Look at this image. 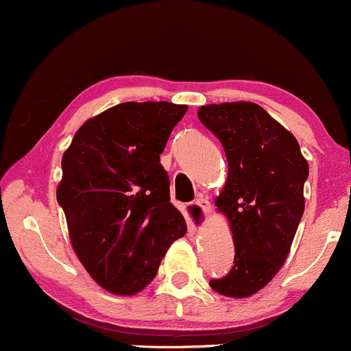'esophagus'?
<instances>
[{"mask_svg":"<svg viewBox=\"0 0 351 351\" xmlns=\"http://www.w3.org/2000/svg\"><path fill=\"white\" fill-rule=\"evenodd\" d=\"M195 204L201 209V213H203L204 216H208L209 211H211V203H209L208 198H204V196H199V198L195 201Z\"/></svg>","mask_w":351,"mask_h":351,"instance_id":"esophagus-1","label":"esophagus"}]
</instances>
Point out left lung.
Listing matches in <instances>:
<instances>
[{
	"label": "left lung",
	"instance_id": "8db88e82",
	"mask_svg": "<svg viewBox=\"0 0 351 351\" xmlns=\"http://www.w3.org/2000/svg\"><path fill=\"white\" fill-rule=\"evenodd\" d=\"M198 117L226 153L228 181L216 206L228 216L236 249L231 271L209 285L243 299L267 285L287 259L304 215L308 163L295 136L256 104H213Z\"/></svg>",
	"mask_w": 351,
	"mask_h": 351
}]
</instances>
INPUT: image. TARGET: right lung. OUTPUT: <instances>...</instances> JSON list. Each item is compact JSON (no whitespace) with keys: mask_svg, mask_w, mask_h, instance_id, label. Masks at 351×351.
<instances>
[{"mask_svg":"<svg viewBox=\"0 0 351 351\" xmlns=\"http://www.w3.org/2000/svg\"><path fill=\"white\" fill-rule=\"evenodd\" d=\"M186 110L170 102L119 104L87 120L62 156L58 203L72 247L92 279L117 295L147 287L186 232L160 163Z\"/></svg>","mask_w":351,"mask_h":351,"instance_id":"right-lung-1","label":"right lung"}]
</instances>
